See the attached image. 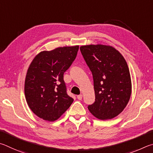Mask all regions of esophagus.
Listing matches in <instances>:
<instances>
[{"instance_id": "obj_1", "label": "esophagus", "mask_w": 153, "mask_h": 153, "mask_svg": "<svg viewBox=\"0 0 153 153\" xmlns=\"http://www.w3.org/2000/svg\"><path fill=\"white\" fill-rule=\"evenodd\" d=\"M82 95H77V99H78L79 100H82Z\"/></svg>"}]
</instances>
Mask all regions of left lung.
Instances as JSON below:
<instances>
[{
  "label": "left lung",
  "instance_id": "obj_1",
  "mask_svg": "<svg viewBox=\"0 0 153 153\" xmlns=\"http://www.w3.org/2000/svg\"><path fill=\"white\" fill-rule=\"evenodd\" d=\"M80 50L93 79L95 100L88 109L98 119L114 118L124 110L132 92L126 62L118 51L108 45H83Z\"/></svg>",
  "mask_w": 153,
  "mask_h": 153
}]
</instances>
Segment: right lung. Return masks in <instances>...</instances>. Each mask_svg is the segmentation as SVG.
I'll return each instance as SVG.
<instances>
[{"instance_id":"obj_1","label":"right lung","mask_w":153,"mask_h":153,"mask_svg":"<svg viewBox=\"0 0 153 153\" xmlns=\"http://www.w3.org/2000/svg\"><path fill=\"white\" fill-rule=\"evenodd\" d=\"M79 45L44 51L32 61L25 82L26 101L31 111L49 122L58 120L73 102L67 94L64 73L76 57Z\"/></svg>"}]
</instances>
